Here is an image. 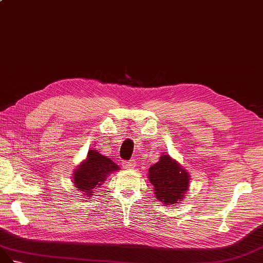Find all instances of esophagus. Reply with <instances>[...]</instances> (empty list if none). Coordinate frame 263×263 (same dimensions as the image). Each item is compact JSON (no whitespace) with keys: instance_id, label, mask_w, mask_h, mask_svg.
<instances>
[{"instance_id":"esophagus-1","label":"esophagus","mask_w":263,"mask_h":263,"mask_svg":"<svg viewBox=\"0 0 263 263\" xmlns=\"http://www.w3.org/2000/svg\"><path fill=\"white\" fill-rule=\"evenodd\" d=\"M122 166L125 170H131V168H133L134 166H136V161H134V159H132L130 161H123L122 162Z\"/></svg>"}]
</instances>
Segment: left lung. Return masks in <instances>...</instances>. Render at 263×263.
Masks as SVG:
<instances>
[{
  "instance_id": "8db88e82",
  "label": "left lung",
  "mask_w": 263,
  "mask_h": 263,
  "mask_svg": "<svg viewBox=\"0 0 263 263\" xmlns=\"http://www.w3.org/2000/svg\"><path fill=\"white\" fill-rule=\"evenodd\" d=\"M148 179L154 186L155 196L164 206L175 205L184 198L190 186V174L167 154L148 168Z\"/></svg>"
}]
</instances>
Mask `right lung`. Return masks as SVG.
Segmentation results:
<instances>
[{
    "instance_id": "1",
    "label": "right lung",
    "mask_w": 263,
    "mask_h": 263,
    "mask_svg": "<svg viewBox=\"0 0 263 263\" xmlns=\"http://www.w3.org/2000/svg\"><path fill=\"white\" fill-rule=\"evenodd\" d=\"M117 171L119 166L109 157L103 156L96 149H90L87 159L74 170L72 183L85 196H91L95 187L100 186L109 174Z\"/></svg>"
}]
</instances>
